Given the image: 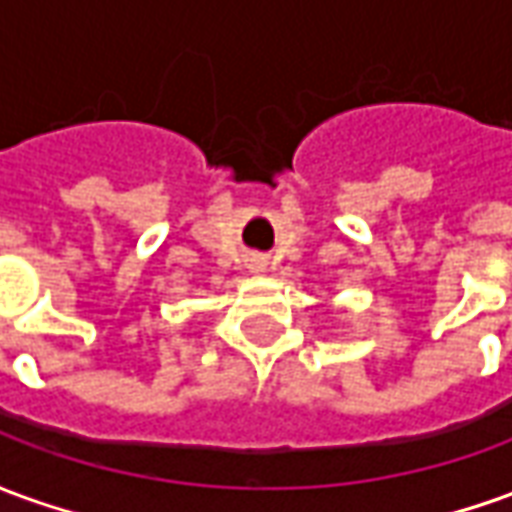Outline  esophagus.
Segmentation results:
<instances>
[{"label":"esophagus","mask_w":512,"mask_h":512,"mask_svg":"<svg viewBox=\"0 0 512 512\" xmlns=\"http://www.w3.org/2000/svg\"><path fill=\"white\" fill-rule=\"evenodd\" d=\"M257 268H260V263H257Z\"/></svg>","instance_id":"obj_1"}]
</instances>
